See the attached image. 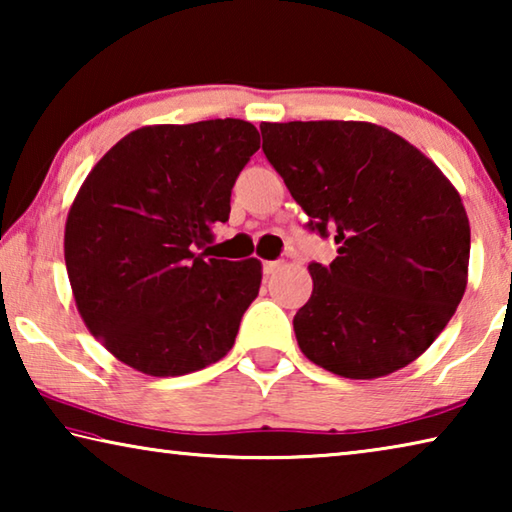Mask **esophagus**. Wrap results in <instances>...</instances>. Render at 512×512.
<instances>
[{
    "mask_svg": "<svg viewBox=\"0 0 512 512\" xmlns=\"http://www.w3.org/2000/svg\"><path fill=\"white\" fill-rule=\"evenodd\" d=\"M282 268V264L280 262H264V273L266 275H273V273H277Z\"/></svg>",
    "mask_w": 512,
    "mask_h": 512,
    "instance_id": "esophagus-1",
    "label": "esophagus"
}]
</instances>
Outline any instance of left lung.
<instances>
[{
  "label": "left lung",
  "instance_id": "obj_1",
  "mask_svg": "<svg viewBox=\"0 0 512 512\" xmlns=\"http://www.w3.org/2000/svg\"><path fill=\"white\" fill-rule=\"evenodd\" d=\"M264 153L311 230L336 241L309 264L314 291L293 318L302 354L348 379L409 366L461 302L470 221L461 194L420 149L370 121L262 126Z\"/></svg>",
  "mask_w": 512,
  "mask_h": 512
}]
</instances>
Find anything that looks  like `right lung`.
Instances as JSON below:
<instances>
[{
	"instance_id": "1",
	"label": "right lung",
	"mask_w": 512,
	"mask_h": 512,
	"mask_svg": "<svg viewBox=\"0 0 512 512\" xmlns=\"http://www.w3.org/2000/svg\"><path fill=\"white\" fill-rule=\"evenodd\" d=\"M259 149L244 119L142 126L94 164L65 223L76 309L112 357L151 377L223 359L262 284L257 257L196 253L230 216Z\"/></svg>"
}]
</instances>
